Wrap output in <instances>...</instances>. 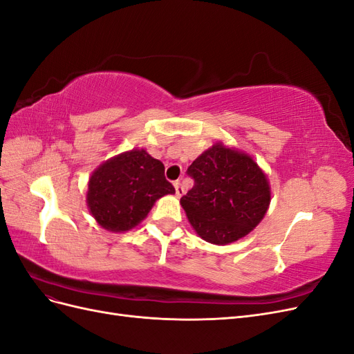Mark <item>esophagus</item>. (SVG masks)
Listing matches in <instances>:
<instances>
[{
  "label": "esophagus",
  "instance_id": "esophagus-1",
  "mask_svg": "<svg viewBox=\"0 0 354 354\" xmlns=\"http://www.w3.org/2000/svg\"><path fill=\"white\" fill-rule=\"evenodd\" d=\"M174 187H176V196L177 198L185 195V187H183V185L180 183V181H174Z\"/></svg>",
  "mask_w": 354,
  "mask_h": 354
}]
</instances>
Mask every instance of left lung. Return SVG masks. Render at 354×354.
Segmentation results:
<instances>
[{"label": "left lung", "mask_w": 354, "mask_h": 354, "mask_svg": "<svg viewBox=\"0 0 354 354\" xmlns=\"http://www.w3.org/2000/svg\"><path fill=\"white\" fill-rule=\"evenodd\" d=\"M195 185L180 199L189 223L214 245H227L259 226L270 205L269 178L254 158L221 142L187 168Z\"/></svg>", "instance_id": "obj_1"}]
</instances>
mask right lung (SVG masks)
<instances>
[{"label": "right lung", "mask_w": 354, "mask_h": 354, "mask_svg": "<svg viewBox=\"0 0 354 354\" xmlns=\"http://www.w3.org/2000/svg\"><path fill=\"white\" fill-rule=\"evenodd\" d=\"M164 171V164L145 149H131L104 160L88 180L90 214L108 232L134 229L159 198L176 194Z\"/></svg>", "instance_id": "right-lung-1"}]
</instances>
